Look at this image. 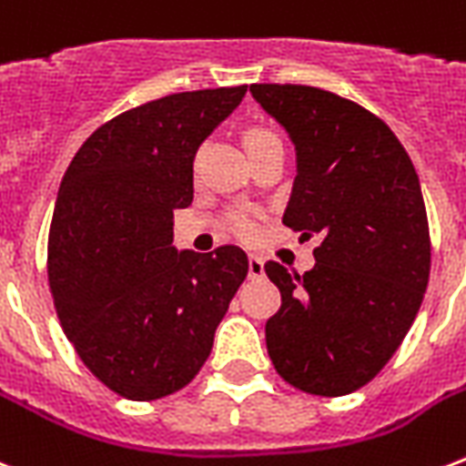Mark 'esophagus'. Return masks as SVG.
<instances>
[{"label":"esophagus","instance_id":"1","mask_svg":"<svg viewBox=\"0 0 466 466\" xmlns=\"http://www.w3.org/2000/svg\"><path fill=\"white\" fill-rule=\"evenodd\" d=\"M264 276V258L248 257V279H261Z\"/></svg>","mask_w":466,"mask_h":466}]
</instances>
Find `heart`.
I'll list each match as a JSON object with an SVG mask.
<instances>
[{"label":"heart","mask_w":466,"mask_h":466,"mask_svg":"<svg viewBox=\"0 0 466 466\" xmlns=\"http://www.w3.org/2000/svg\"><path fill=\"white\" fill-rule=\"evenodd\" d=\"M244 144H247V151L251 154V151H257V148L261 147H268V144H279V137L271 134L268 129H258V127H254V129L247 131ZM227 229H229V234H234L237 239L251 241L258 234V215L248 208L232 209V212L227 215Z\"/></svg>","instance_id":"heart-1"}]
</instances>
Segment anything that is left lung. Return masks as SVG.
Here are the masks:
<instances>
[{"mask_svg":"<svg viewBox=\"0 0 466 466\" xmlns=\"http://www.w3.org/2000/svg\"><path fill=\"white\" fill-rule=\"evenodd\" d=\"M251 95L296 144L283 225L322 237L303 276L264 266L280 290L268 357L290 386L347 396L386 367L420 310L431 279L420 180L396 134L357 102L308 85Z\"/></svg>","mask_w":466,"mask_h":466,"instance_id":"8db88e82","label":"left lung"}]
</instances>
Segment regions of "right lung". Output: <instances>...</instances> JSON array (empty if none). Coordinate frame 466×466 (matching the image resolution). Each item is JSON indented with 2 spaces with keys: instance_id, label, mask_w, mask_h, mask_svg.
Instances as JSON below:
<instances>
[{
  "instance_id": "1",
  "label": "right lung",
  "mask_w": 466,
  "mask_h": 466,
  "mask_svg": "<svg viewBox=\"0 0 466 466\" xmlns=\"http://www.w3.org/2000/svg\"><path fill=\"white\" fill-rule=\"evenodd\" d=\"M247 85L134 106L85 141L60 183L48 286L83 364L129 400L193 381L248 273L239 247L176 251L173 212L193 202L198 147Z\"/></svg>"
}]
</instances>
